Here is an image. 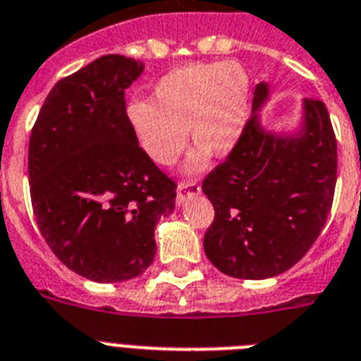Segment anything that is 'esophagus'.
<instances>
[{
	"label": "esophagus",
	"instance_id": "esophagus-1",
	"mask_svg": "<svg viewBox=\"0 0 361 361\" xmlns=\"http://www.w3.org/2000/svg\"><path fill=\"white\" fill-rule=\"evenodd\" d=\"M201 193V186L197 184V180H188V183H180L177 188V204H183L186 199L195 197Z\"/></svg>",
	"mask_w": 361,
	"mask_h": 361
}]
</instances>
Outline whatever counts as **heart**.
<instances>
[{"label":"heart","instance_id":"1","mask_svg":"<svg viewBox=\"0 0 361 361\" xmlns=\"http://www.w3.org/2000/svg\"><path fill=\"white\" fill-rule=\"evenodd\" d=\"M251 80L234 61L197 62L169 71L153 86L151 103L133 101L127 121L140 149L159 166H171L188 144L214 154L231 153L247 121ZM204 151L190 159L188 169H201Z\"/></svg>","mask_w":361,"mask_h":361}]
</instances>
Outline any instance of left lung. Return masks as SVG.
I'll return each instance as SVG.
<instances>
[{"label":"left lung","instance_id":"1","mask_svg":"<svg viewBox=\"0 0 361 361\" xmlns=\"http://www.w3.org/2000/svg\"><path fill=\"white\" fill-rule=\"evenodd\" d=\"M267 97L269 85H256L252 110ZM302 109L293 134L267 133L252 116L227 160L202 180L216 210L204 252L225 275L247 281L281 275L323 231L334 201L338 144L323 101L305 97Z\"/></svg>","mask_w":361,"mask_h":361}]
</instances>
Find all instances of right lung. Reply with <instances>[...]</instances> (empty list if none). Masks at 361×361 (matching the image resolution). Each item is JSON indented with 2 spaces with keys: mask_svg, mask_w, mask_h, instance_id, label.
I'll return each mask as SVG.
<instances>
[{
  "mask_svg": "<svg viewBox=\"0 0 361 361\" xmlns=\"http://www.w3.org/2000/svg\"><path fill=\"white\" fill-rule=\"evenodd\" d=\"M144 64L105 55L53 86L29 138L37 225L55 256L94 282L142 275L177 184L140 149L125 90Z\"/></svg>",
  "mask_w": 361,
  "mask_h": 361,
  "instance_id": "obj_1",
  "label": "right lung"
}]
</instances>
